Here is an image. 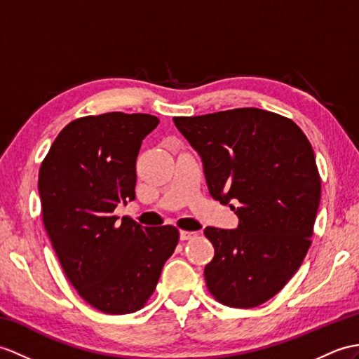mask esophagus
<instances>
[{
    "label": "esophagus",
    "mask_w": 359,
    "mask_h": 359,
    "mask_svg": "<svg viewBox=\"0 0 359 359\" xmlns=\"http://www.w3.org/2000/svg\"><path fill=\"white\" fill-rule=\"evenodd\" d=\"M197 234L196 232H191V231H180V240H191L194 238Z\"/></svg>",
    "instance_id": "esophagus-1"
}]
</instances>
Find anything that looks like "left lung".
<instances>
[{
    "instance_id": "8db88e82",
    "label": "left lung",
    "mask_w": 359,
    "mask_h": 359,
    "mask_svg": "<svg viewBox=\"0 0 359 359\" xmlns=\"http://www.w3.org/2000/svg\"><path fill=\"white\" fill-rule=\"evenodd\" d=\"M172 121L202 159L212 198L238 217L237 229H205L215 251L206 286L224 306H260L311 248L321 197L311 142L295 122L260 108Z\"/></svg>"
}]
</instances>
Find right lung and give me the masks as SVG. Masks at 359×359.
<instances>
[{"mask_svg": "<svg viewBox=\"0 0 359 359\" xmlns=\"http://www.w3.org/2000/svg\"><path fill=\"white\" fill-rule=\"evenodd\" d=\"M159 119L105 113L72 121L41 163L38 191L55 252L78 294L110 315L139 311L179 241L166 224L142 228L113 215L136 198V159Z\"/></svg>", "mask_w": 359, "mask_h": 359, "instance_id": "1", "label": "right lung"}]
</instances>
